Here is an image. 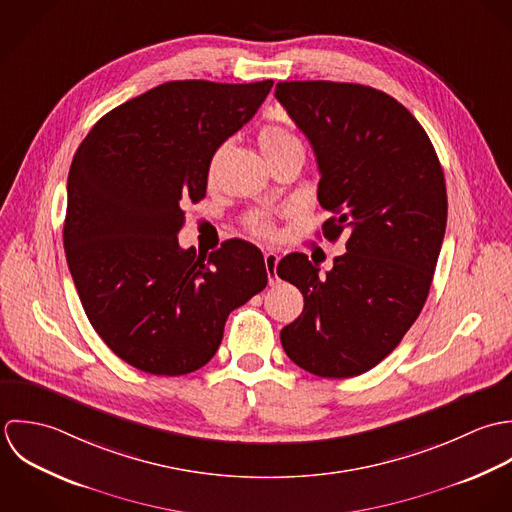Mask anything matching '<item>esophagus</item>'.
I'll use <instances>...</instances> for the list:
<instances>
[{"mask_svg":"<svg viewBox=\"0 0 512 512\" xmlns=\"http://www.w3.org/2000/svg\"><path fill=\"white\" fill-rule=\"evenodd\" d=\"M265 267H267V275H269V283L273 285L277 281V263H279V255L273 251L265 253Z\"/></svg>","mask_w":512,"mask_h":512,"instance_id":"1","label":"esophagus"}]
</instances>
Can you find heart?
Listing matches in <instances>:
<instances>
[{
  "instance_id": "b5f03b06",
  "label": "heart",
  "mask_w": 512,
  "mask_h": 512,
  "mask_svg": "<svg viewBox=\"0 0 512 512\" xmlns=\"http://www.w3.org/2000/svg\"><path fill=\"white\" fill-rule=\"evenodd\" d=\"M259 146H261L265 156H273V154L283 152L287 148H303L301 140L293 132H289L285 128H279V126H273V124L261 128V132H259ZM219 152L211 158V170H213V166H215V162L219 158ZM255 231L261 233V235H271V225L265 223V221H255Z\"/></svg>"
}]
</instances>
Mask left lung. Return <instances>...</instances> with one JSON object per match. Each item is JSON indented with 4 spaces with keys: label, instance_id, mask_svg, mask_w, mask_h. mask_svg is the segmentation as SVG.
I'll use <instances>...</instances> for the list:
<instances>
[{
    "label": "left lung",
    "instance_id": "obj_1",
    "mask_svg": "<svg viewBox=\"0 0 512 512\" xmlns=\"http://www.w3.org/2000/svg\"><path fill=\"white\" fill-rule=\"evenodd\" d=\"M275 97L314 150L318 202L334 213L322 235H348L326 275L303 253L281 259L277 275L305 297L281 342L314 376H360L400 344L425 305L447 225L443 170L423 126L382 91L285 81Z\"/></svg>",
    "mask_w": 512,
    "mask_h": 512
}]
</instances>
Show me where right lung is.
<instances>
[{"mask_svg":"<svg viewBox=\"0 0 512 512\" xmlns=\"http://www.w3.org/2000/svg\"><path fill=\"white\" fill-rule=\"evenodd\" d=\"M273 81H172L116 106L79 146L67 182L65 255L104 344L156 376L217 352L231 310L267 287L261 251L229 239L182 249V202H200L215 150L253 118Z\"/></svg>","mask_w":512,"mask_h":512,"instance_id":"obj_1","label":"right lung"}]
</instances>
